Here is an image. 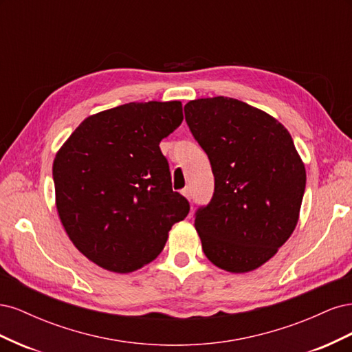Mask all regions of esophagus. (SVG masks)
Returning <instances> with one entry per match:
<instances>
[{"label":"esophagus","mask_w":352,"mask_h":352,"mask_svg":"<svg viewBox=\"0 0 352 352\" xmlns=\"http://www.w3.org/2000/svg\"><path fill=\"white\" fill-rule=\"evenodd\" d=\"M182 195H184L186 199H190V197H192V195H190V189H189V188H185V189L182 190Z\"/></svg>","instance_id":"obj_1"}]
</instances>
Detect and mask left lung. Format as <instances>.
<instances>
[{"label":"left lung","mask_w":352,"mask_h":352,"mask_svg":"<svg viewBox=\"0 0 352 352\" xmlns=\"http://www.w3.org/2000/svg\"><path fill=\"white\" fill-rule=\"evenodd\" d=\"M185 120L214 175L210 204L195 212L202 251L230 273L258 269L300 219L305 167L286 127L229 97L189 101Z\"/></svg>","instance_id":"1"}]
</instances>
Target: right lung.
Segmentation results:
<instances>
[{"label": "right lung", "instance_id": "add662e5", "mask_svg": "<svg viewBox=\"0 0 352 352\" xmlns=\"http://www.w3.org/2000/svg\"><path fill=\"white\" fill-rule=\"evenodd\" d=\"M184 120L180 101L129 102L87 117L52 164L56 206L85 257L131 273L163 251L189 202L172 189L163 138Z\"/></svg>", "mask_w": 352, "mask_h": 352}]
</instances>
